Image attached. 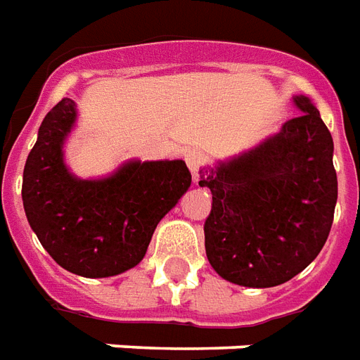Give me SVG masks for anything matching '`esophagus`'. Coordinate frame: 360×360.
Segmentation results:
<instances>
[{
	"mask_svg": "<svg viewBox=\"0 0 360 360\" xmlns=\"http://www.w3.org/2000/svg\"><path fill=\"white\" fill-rule=\"evenodd\" d=\"M185 160H187L188 169L193 173L194 183H198L202 175V167L206 164V154L202 153V150H198V148H193V150H187V153H185Z\"/></svg>",
	"mask_w": 360,
	"mask_h": 360,
	"instance_id": "obj_1",
	"label": "esophagus"
}]
</instances>
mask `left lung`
I'll use <instances>...</instances> for the list:
<instances>
[{
	"instance_id": "obj_1",
	"label": "left lung",
	"mask_w": 360,
	"mask_h": 360,
	"mask_svg": "<svg viewBox=\"0 0 360 360\" xmlns=\"http://www.w3.org/2000/svg\"><path fill=\"white\" fill-rule=\"evenodd\" d=\"M240 156L202 172L212 191L204 223L206 255L215 273L248 288L294 278L328 238L338 200L334 141L315 105Z\"/></svg>"
}]
</instances>
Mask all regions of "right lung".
I'll return each instance as SVG.
<instances>
[{
  "mask_svg": "<svg viewBox=\"0 0 360 360\" xmlns=\"http://www.w3.org/2000/svg\"><path fill=\"white\" fill-rule=\"evenodd\" d=\"M76 103L63 98L41 122L22 175L32 231L66 271L105 278L145 257L160 219L191 187L183 160L126 162L108 177L79 179L63 146L76 124Z\"/></svg>",
  "mask_w": 360,
  "mask_h": 360,
  "instance_id": "1",
  "label": "right lung"
}]
</instances>
